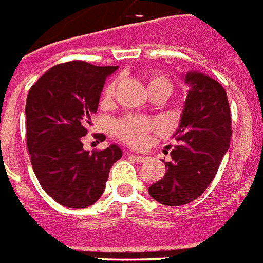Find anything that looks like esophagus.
<instances>
[{"mask_svg": "<svg viewBox=\"0 0 263 263\" xmlns=\"http://www.w3.org/2000/svg\"><path fill=\"white\" fill-rule=\"evenodd\" d=\"M130 156L135 158L137 163H144V161H147V158H148L146 156H139V154H130Z\"/></svg>", "mask_w": 263, "mask_h": 263, "instance_id": "1", "label": "esophagus"}]
</instances>
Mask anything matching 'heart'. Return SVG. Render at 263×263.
<instances>
[{
	"label": "heart",
	"mask_w": 263,
	"mask_h": 263,
	"mask_svg": "<svg viewBox=\"0 0 263 263\" xmlns=\"http://www.w3.org/2000/svg\"><path fill=\"white\" fill-rule=\"evenodd\" d=\"M147 86H148V90L164 87L171 92L170 79L167 76L160 75V73H152V75L147 76ZM113 95H115V83H110L103 92V102L111 100ZM156 127L157 126L152 119L128 115L116 123L115 132H116L117 137L128 146L141 147L146 144L147 140H148V136L152 135V132L156 130Z\"/></svg>",
	"instance_id": "heart-1"
}]
</instances>
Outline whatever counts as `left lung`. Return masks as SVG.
Listing matches in <instances>:
<instances>
[{
  "mask_svg": "<svg viewBox=\"0 0 263 263\" xmlns=\"http://www.w3.org/2000/svg\"><path fill=\"white\" fill-rule=\"evenodd\" d=\"M188 95L181 122L176 132L178 141L171 150L167 173L148 188L154 200L178 206L197 200L217 174L230 148L231 110L224 87L198 72L185 75Z\"/></svg>",
  "mask_w": 263,
  "mask_h": 263,
  "instance_id": "8db88e82",
  "label": "left lung"
}]
</instances>
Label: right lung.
I'll return each mask as SVG.
<instances>
[{"mask_svg": "<svg viewBox=\"0 0 263 263\" xmlns=\"http://www.w3.org/2000/svg\"><path fill=\"white\" fill-rule=\"evenodd\" d=\"M117 66L72 61L51 68L29 89L25 106L27 147L41 187L61 205L86 208L102 197L122 150H83L106 76ZM102 139H106L102 136Z\"/></svg>", "mask_w": 263, "mask_h": 263, "instance_id": "add662e5", "label": "right lung"}]
</instances>
